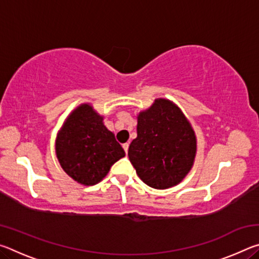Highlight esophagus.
<instances>
[{
  "mask_svg": "<svg viewBox=\"0 0 259 259\" xmlns=\"http://www.w3.org/2000/svg\"><path fill=\"white\" fill-rule=\"evenodd\" d=\"M122 146H123V150H124V152H125V153H128V150H129V143H124L123 145H122Z\"/></svg>",
  "mask_w": 259,
  "mask_h": 259,
  "instance_id": "obj_1",
  "label": "esophagus"
}]
</instances>
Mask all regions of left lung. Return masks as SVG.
<instances>
[{"label":"left lung","instance_id":"1","mask_svg":"<svg viewBox=\"0 0 259 259\" xmlns=\"http://www.w3.org/2000/svg\"><path fill=\"white\" fill-rule=\"evenodd\" d=\"M195 153L194 131L170 100L156 99L139 113L137 138L131 142L128 156L148 186L164 190L177 185L191 170Z\"/></svg>","mask_w":259,"mask_h":259}]
</instances>
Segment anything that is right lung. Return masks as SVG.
Here are the masks:
<instances>
[{
  "instance_id": "obj_1",
  "label": "right lung",
  "mask_w": 259,
  "mask_h": 259,
  "mask_svg": "<svg viewBox=\"0 0 259 259\" xmlns=\"http://www.w3.org/2000/svg\"><path fill=\"white\" fill-rule=\"evenodd\" d=\"M56 154L64 171L83 185H95L125 155L115 136L93 107L83 104L65 122L56 140Z\"/></svg>"
}]
</instances>
